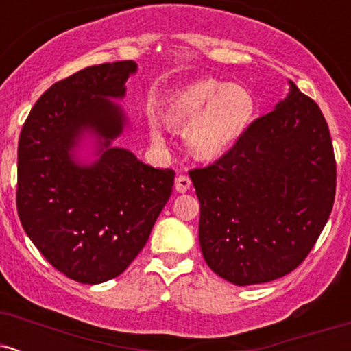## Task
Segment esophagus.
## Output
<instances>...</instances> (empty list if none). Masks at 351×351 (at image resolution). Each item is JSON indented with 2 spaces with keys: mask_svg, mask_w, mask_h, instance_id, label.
<instances>
[{
  "mask_svg": "<svg viewBox=\"0 0 351 351\" xmlns=\"http://www.w3.org/2000/svg\"><path fill=\"white\" fill-rule=\"evenodd\" d=\"M189 186H191V180H189L188 176L180 175L178 178L175 180V189L178 193H186L188 189H189Z\"/></svg>",
  "mask_w": 351,
  "mask_h": 351,
  "instance_id": "esophagus-1",
  "label": "esophagus"
}]
</instances>
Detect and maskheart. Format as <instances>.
<instances>
[{
	"label": "heart",
	"mask_w": 351,
	"mask_h": 351,
	"mask_svg": "<svg viewBox=\"0 0 351 351\" xmlns=\"http://www.w3.org/2000/svg\"><path fill=\"white\" fill-rule=\"evenodd\" d=\"M162 122L183 130L184 148L198 162L223 158L243 138L256 114V100L247 88L215 79H196L173 88L158 106ZM152 140L162 145L163 130L148 122Z\"/></svg>",
	"instance_id": "b5f03b06"
}]
</instances>
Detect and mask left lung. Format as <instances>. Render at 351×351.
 Here are the masks:
<instances>
[{"label":"left lung","mask_w":351,"mask_h":351,"mask_svg":"<svg viewBox=\"0 0 351 351\" xmlns=\"http://www.w3.org/2000/svg\"><path fill=\"white\" fill-rule=\"evenodd\" d=\"M289 94L254 120L223 158L189 171L199 245L213 272L264 284L299 267L333 208L337 165L328 125L289 80Z\"/></svg>","instance_id":"1"}]
</instances>
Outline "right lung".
I'll list each match as a JSON object with an SVG mask.
<instances>
[{"mask_svg": "<svg viewBox=\"0 0 351 351\" xmlns=\"http://www.w3.org/2000/svg\"><path fill=\"white\" fill-rule=\"evenodd\" d=\"M134 60L90 66L51 86L34 104L18 145L16 206L21 224L59 272L80 284L120 276L150 237L175 171L114 147L128 125L125 82ZM95 136L90 164L75 153Z\"/></svg>", "mask_w": 351, "mask_h": 351, "instance_id": "right-lung-1", "label": "right lung"}]
</instances>
